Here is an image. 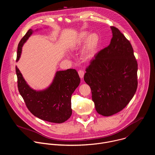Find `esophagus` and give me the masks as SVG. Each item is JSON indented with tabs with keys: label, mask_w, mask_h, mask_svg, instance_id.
I'll return each instance as SVG.
<instances>
[{
	"label": "esophagus",
	"mask_w": 155,
	"mask_h": 155,
	"mask_svg": "<svg viewBox=\"0 0 155 155\" xmlns=\"http://www.w3.org/2000/svg\"><path fill=\"white\" fill-rule=\"evenodd\" d=\"M78 75H79L80 78L82 79L84 77V71H82V70H80V71H78Z\"/></svg>",
	"instance_id": "1"
}]
</instances>
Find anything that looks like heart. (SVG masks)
Instances as JSON below:
<instances>
[{
    "label": "heart",
    "instance_id": "obj_1",
    "mask_svg": "<svg viewBox=\"0 0 155 155\" xmlns=\"http://www.w3.org/2000/svg\"><path fill=\"white\" fill-rule=\"evenodd\" d=\"M87 32H81L77 38V45H80L87 35ZM99 45V37L96 34H91L86 38L82 51L83 59L85 61L91 60L96 55Z\"/></svg>",
    "mask_w": 155,
    "mask_h": 155
}]
</instances>
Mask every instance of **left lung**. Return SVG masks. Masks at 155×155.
Masks as SVG:
<instances>
[{"mask_svg": "<svg viewBox=\"0 0 155 155\" xmlns=\"http://www.w3.org/2000/svg\"><path fill=\"white\" fill-rule=\"evenodd\" d=\"M110 45L101 50L86 69L97 112L108 117L122 110L134 96L138 84L137 62L129 41L111 26Z\"/></svg>", "mask_w": 155, "mask_h": 155, "instance_id": "left-lung-1", "label": "left lung"}]
</instances>
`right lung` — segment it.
I'll use <instances>...</instances> for the list:
<instances>
[{
	"label": "right lung",
	"mask_w": 155,
	"mask_h": 155,
	"mask_svg": "<svg viewBox=\"0 0 155 155\" xmlns=\"http://www.w3.org/2000/svg\"><path fill=\"white\" fill-rule=\"evenodd\" d=\"M28 30L20 40L16 61L20 58L22 47L32 34ZM18 91L28 110L36 117L51 123H62L72 115L71 96L80 84V78L75 69L58 71L51 84L43 91H35L27 84L16 66Z\"/></svg>",
	"instance_id": "add662e5"
}]
</instances>
